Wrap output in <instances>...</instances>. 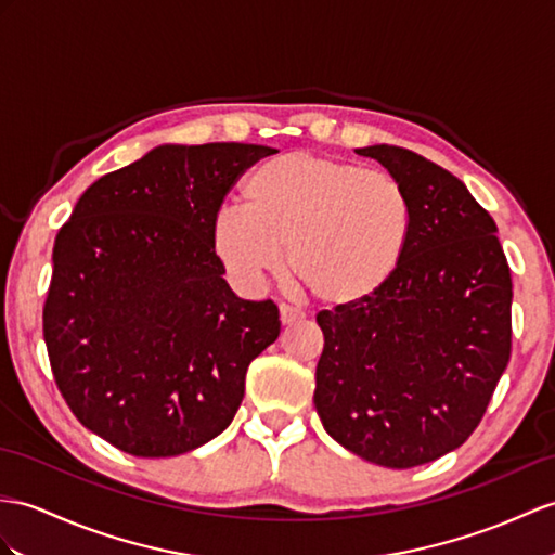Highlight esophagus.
<instances>
[{
    "label": "esophagus",
    "mask_w": 555,
    "mask_h": 555,
    "mask_svg": "<svg viewBox=\"0 0 555 555\" xmlns=\"http://www.w3.org/2000/svg\"><path fill=\"white\" fill-rule=\"evenodd\" d=\"M304 315L299 313V310H294V308H289V306H280V322H282V327H289V324H294V322H299Z\"/></svg>",
    "instance_id": "1"
}]
</instances>
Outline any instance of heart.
I'll list each match as a JSON object with an SVG mask.
<instances>
[{"instance_id": "obj_1", "label": "heart", "mask_w": 555, "mask_h": 555, "mask_svg": "<svg viewBox=\"0 0 555 555\" xmlns=\"http://www.w3.org/2000/svg\"><path fill=\"white\" fill-rule=\"evenodd\" d=\"M245 211L211 221V247L242 289L282 270L322 308H353L379 294L408 256L414 211L393 176L313 153L263 162L242 185Z\"/></svg>"}]
</instances>
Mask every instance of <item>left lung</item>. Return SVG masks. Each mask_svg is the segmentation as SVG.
Listing matches in <instances>:
<instances>
[{"mask_svg": "<svg viewBox=\"0 0 555 555\" xmlns=\"http://www.w3.org/2000/svg\"><path fill=\"white\" fill-rule=\"evenodd\" d=\"M408 191V256L370 301L322 310L315 410L348 452L412 468L476 430L511 358V270L496 223L448 169L400 145H367Z\"/></svg>", "mask_w": 555, "mask_h": 555, "instance_id": "8db88e82", "label": "left lung"}]
</instances>
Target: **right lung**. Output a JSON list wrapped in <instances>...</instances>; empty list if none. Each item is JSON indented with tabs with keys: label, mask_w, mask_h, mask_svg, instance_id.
Returning a JSON list of instances; mask_svg holds the SVG:
<instances>
[{
	"label": "right lung",
	"mask_w": 555,
	"mask_h": 555,
	"mask_svg": "<svg viewBox=\"0 0 555 555\" xmlns=\"http://www.w3.org/2000/svg\"><path fill=\"white\" fill-rule=\"evenodd\" d=\"M278 151L165 143L91 183L53 245L44 341L67 408L117 450L176 456L231 426L249 362L280 336L273 301L223 280L211 221Z\"/></svg>",
	"instance_id": "add662e5"
}]
</instances>
